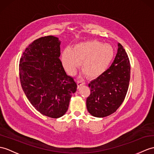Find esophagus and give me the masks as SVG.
I'll return each mask as SVG.
<instances>
[{"label":"esophagus","instance_id":"1","mask_svg":"<svg viewBox=\"0 0 154 154\" xmlns=\"http://www.w3.org/2000/svg\"><path fill=\"white\" fill-rule=\"evenodd\" d=\"M77 88H79V87H81V85H85V83H84V82H82L81 81H79H79H77Z\"/></svg>","mask_w":154,"mask_h":154}]
</instances>
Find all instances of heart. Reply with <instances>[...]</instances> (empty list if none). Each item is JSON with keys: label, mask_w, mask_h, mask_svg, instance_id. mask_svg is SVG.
Listing matches in <instances>:
<instances>
[{"label": "heart", "mask_w": 154, "mask_h": 154, "mask_svg": "<svg viewBox=\"0 0 154 154\" xmlns=\"http://www.w3.org/2000/svg\"><path fill=\"white\" fill-rule=\"evenodd\" d=\"M114 56L112 46L97 40L75 45L71 50L65 49L62 61L66 71L73 74L81 62V69L90 78L100 75L108 68Z\"/></svg>", "instance_id": "b5f03b06"}]
</instances>
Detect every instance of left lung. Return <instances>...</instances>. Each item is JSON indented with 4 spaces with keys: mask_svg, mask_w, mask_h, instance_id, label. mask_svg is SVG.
Masks as SVG:
<instances>
[{
    "mask_svg": "<svg viewBox=\"0 0 154 154\" xmlns=\"http://www.w3.org/2000/svg\"><path fill=\"white\" fill-rule=\"evenodd\" d=\"M130 75L129 59L123 46L118 43L112 65L88 84L91 94L87 99L88 112L96 117H104L116 112L126 96Z\"/></svg>",
    "mask_w": 154,
    "mask_h": 154,
    "instance_id": "8db88e82",
    "label": "left lung"
}]
</instances>
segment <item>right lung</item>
I'll return each instance as SVG.
<instances>
[{
    "mask_svg": "<svg viewBox=\"0 0 154 154\" xmlns=\"http://www.w3.org/2000/svg\"><path fill=\"white\" fill-rule=\"evenodd\" d=\"M60 43L52 35L36 39L25 50L19 64L21 85L29 101L38 112L51 118L66 113L77 87L59 58Z\"/></svg>",
    "mask_w": 154,
    "mask_h": 154,
    "instance_id": "right-lung-1",
    "label": "right lung"
}]
</instances>
